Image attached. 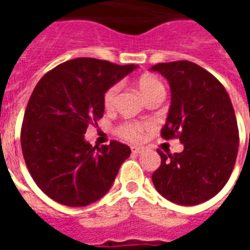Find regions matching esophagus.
Segmentation results:
<instances>
[{
    "instance_id": "1",
    "label": "esophagus",
    "mask_w": 250,
    "mask_h": 250,
    "mask_svg": "<svg viewBox=\"0 0 250 250\" xmlns=\"http://www.w3.org/2000/svg\"><path fill=\"white\" fill-rule=\"evenodd\" d=\"M143 147L141 146H132L131 147V151H132V154H141V152H143Z\"/></svg>"
}]
</instances>
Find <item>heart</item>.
<instances>
[{
    "label": "heart",
    "instance_id": "heart-1",
    "mask_svg": "<svg viewBox=\"0 0 250 250\" xmlns=\"http://www.w3.org/2000/svg\"><path fill=\"white\" fill-rule=\"evenodd\" d=\"M138 87L141 89L142 95L150 100L154 96L158 95H165V87H163L162 82L158 77L152 76V75H143L138 82ZM120 91V84H112L111 87L104 92L103 96V104L105 109H114L116 105V100H118V95ZM151 127L150 123L146 122H136V120H125L122 122L118 127H116V134L122 138H125L127 141L136 142L139 141L143 135V132L147 131Z\"/></svg>",
    "mask_w": 250,
    "mask_h": 250
}]
</instances>
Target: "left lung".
Returning a JSON list of instances; mask_svg holds the SVG:
<instances>
[{
    "label": "left lung",
    "instance_id": "8db88e82",
    "mask_svg": "<svg viewBox=\"0 0 250 250\" xmlns=\"http://www.w3.org/2000/svg\"><path fill=\"white\" fill-rule=\"evenodd\" d=\"M167 79L171 105L161 135L178 138L184 151L161 155L152 174L158 193L174 204H202L230 178L238 151V127L230 98L210 72L191 62L151 66Z\"/></svg>",
    "mask_w": 250,
    "mask_h": 250
}]
</instances>
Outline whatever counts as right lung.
Returning a JSON list of instances; mask_svg holds the SVG:
<instances>
[{
  "instance_id": "1",
  "label": "right lung",
  "mask_w": 250,
  "mask_h": 250,
  "mask_svg": "<svg viewBox=\"0 0 250 250\" xmlns=\"http://www.w3.org/2000/svg\"><path fill=\"white\" fill-rule=\"evenodd\" d=\"M135 68L79 57L37 83L25 109L21 148L32 178L49 198L87 206L112 186L131 148L118 141L93 147L84 134L103 116L104 92Z\"/></svg>"
}]
</instances>
